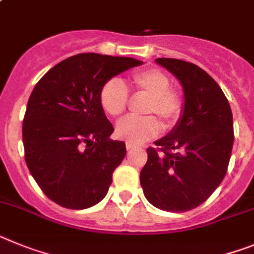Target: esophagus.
Returning a JSON list of instances; mask_svg holds the SVG:
<instances>
[{
  "label": "esophagus",
  "instance_id": "1",
  "mask_svg": "<svg viewBox=\"0 0 254 254\" xmlns=\"http://www.w3.org/2000/svg\"><path fill=\"white\" fill-rule=\"evenodd\" d=\"M135 148V145L134 144H130V143H127V151H131V149Z\"/></svg>",
  "mask_w": 254,
  "mask_h": 254
}]
</instances>
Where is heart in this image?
I'll return each instance as SVG.
<instances>
[{
    "label": "heart",
    "instance_id": "obj_1",
    "mask_svg": "<svg viewBox=\"0 0 254 254\" xmlns=\"http://www.w3.org/2000/svg\"><path fill=\"white\" fill-rule=\"evenodd\" d=\"M170 78L158 69L136 71L127 78V84L120 79L112 78L103 83L100 89V105L109 116L118 118L127 110L129 92L148 97L143 107V118H125L115 127L119 139L130 144H140L157 136L160 123L164 129H171L178 124L184 111V100L176 89L170 87ZM154 114L156 119L151 115Z\"/></svg>",
    "mask_w": 254,
    "mask_h": 254
}]
</instances>
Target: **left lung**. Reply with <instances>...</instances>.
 <instances>
[{
	"instance_id": "left-lung-1",
	"label": "left lung",
	"mask_w": 254,
	"mask_h": 254,
	"mask_svg": "<svg viewBox=\"0 0 254 254\" xmlns=\"http://www.w3.org/2000/svg\"><path fill=\"white\" fill-rule=\"evenodd\" d=\"M179 79L184 112L171 133L147 148L140 171L145 198L169 212L206 202L228 171L234 143L233 114L219 84L203 69L176 59H156Z\"/></svg>"
}]
</instances>
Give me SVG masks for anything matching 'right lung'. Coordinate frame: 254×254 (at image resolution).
<instances>
[{
    "instance_id": "1",
    "label": "right lung",
    "mask_w": 254,
    "mask_h": 254,
    "mask_svg": "<svg viewBox=\"0 0 254 254\" xmlns=\"http://www.w3.org/2000/svg\"><path fill=\"white\" fill-rule=\"evenodd\" d=\"M142 61L79 54L35 84L23 121L25 162L42 191L65 208L84 209L105 198L127 154L110 139L114 127L100 105L105 81Z\"/></svg>"
}]
</instances>
